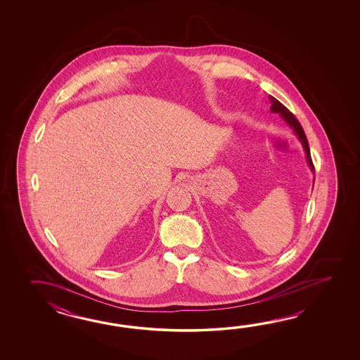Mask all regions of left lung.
<instances>
[{
  "mask_svg": "<svg viewBox=\"0 0 360 360\" xmlns=\"http://www.w3.org/2000/svg\"><path fill=\"white\" fill-rule=\"evenodd\" d=\"M270 101H271V108H270L271 112H273V113H279L284 121L291 126L293 131H295V134L299 136L300 141H301V144H302L304 149H305L307 165H309V167H310V169L314 172V165L313 161H311V155H310V148H309V144H307V139H306L305 132L302 130V127H301L299 121H297L296 117L292 115L291 112H290L287 108L284 107L281 101H278L276 98L270 96Z\"/></svg>",
  "mask_w": 360,
  "mask_h": 360,
  "instance_id": "obj_1",
  "label": "left lung"
}]
</instances>
